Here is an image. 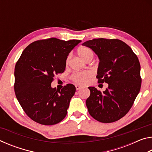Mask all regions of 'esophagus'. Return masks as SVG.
I'll list each match as a JSON object with an SVG mask.
<instances>
[{
	"instance_id": "obj_1",
	"label": "esophagus",
	"mask_w": 152,
	"mask_h": 152,
	"mask_svg": "<svg viewBox=\"0 0 152 152\" xmlns=\"http://www.w3.org/2000/svg\"><path fill=\"white\" fill-rule=\"evenodd\" d=\"M82 88V86H78V85H76V91H78V90L81 89Z\"/></svg>"
}]
</instances>
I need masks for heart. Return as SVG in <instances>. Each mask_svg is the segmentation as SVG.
<instances>
[{
    "label": "heart",
    "instance_id": "obj_1",
    "mask_svg": "<svg viewBox=\"0 0 152 152\" xmlns=\"http://www.w3.org/2000/svg\"><path fill=\"white\" fill-rule=\"evenodd\" d=\"M77 53H78L80 58L86 62L91 61L94 57V51H92L91 48L86 47V46H82V47L79 48L77 50ZM70 56H68L66 61L67 65L70 61ZM92 76H93V73L91 71H84L73 74L71 76V79L74 83L80 84V85H84V84L88 83Z\"/></svg>",
    "mask_w": 152,
    "mask_h": 152
}]
</instances>
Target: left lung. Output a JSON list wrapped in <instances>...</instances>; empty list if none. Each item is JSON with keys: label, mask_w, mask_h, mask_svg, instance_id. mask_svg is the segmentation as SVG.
I'll use <instances>...</instances> for the list:
<instances>
[{"label": "left lung", "mask_w": 152, "mask_h": 152, "mask_svg": "<svg viewBox=\"0 0 152 152\" xmlns=\"http://www.w3.org/2000/svg\"><path fill=\"white\" fill-rule=\"evenodd\" d=\"M82 45L91 48L99 58L98 82L109 84L103 92L88 87L91 94L86 104L89 114L101 123L117 121L129 112L140 91L141 66L137 56L127 44L117 39H93Z\"/></svg>", "instance_id": "left-lung-1"}]
</instances>
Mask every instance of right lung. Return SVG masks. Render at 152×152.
<instances>
[{
    "label": "right lung",
    "mask_w": 152,
    "mask_h": 152,
    "mask_svg": "<svg viewBox=\"0 0 152 152\" xmlns=\"http://www.w3.org/2000/svg\"><path fill=\"white\" fill-rule=\"evenodd\" d=\"M80 42L51 37L35 41L22 52L15 68L14 89L20 106L34 121L52 125L66 116L75 86L68 84L60 91L51 84L56 74L64 72L69 53Z\"/></svg>",
    "instance_id": "1"
}]
</instances>
